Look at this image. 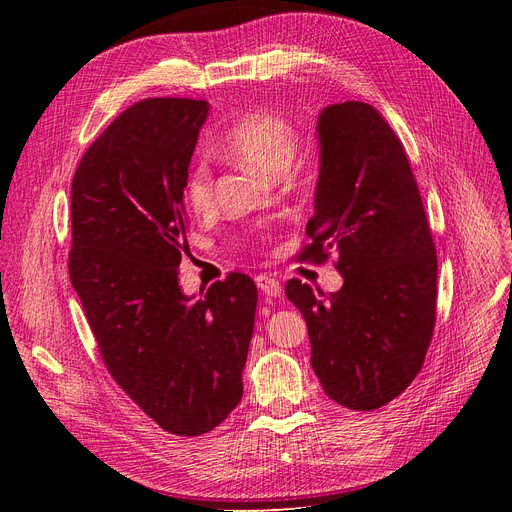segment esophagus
<instances>
[{"instance_id": "obj_1", "label": "esophagus", "mask_w": 512, "mask_h": 512, "mask_svg": "<svg viewBox=\"0 0 512 512\" xmlns=\"http://www.w3.org/2000/svg\"><path fill=\"white\" fill-rule=\"evenodd\" d=\"M255 282H257V288L263 292V294H267V297H280L282 294V284H280V280H276L274 276H267V274H259L257 278H255Z\"/></svg>"}]
</instances>
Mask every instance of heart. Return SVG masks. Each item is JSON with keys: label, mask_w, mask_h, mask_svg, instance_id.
Returning a JSON list of instances; mask_svg holds the SVG:
<instances>
[{"label": "heart", "mask_w": 512, "mask_h": 512, "mask_svg": "<svg viewBox=\"0 0 512 512\" xmlns=\"http://www.w3.org/2000/svg\"><path fill=\"white\" fill-rule=\"evenodd\" d=\"M299 134L297 128L284 116L257 110L242 116L232 124L220 139V151L251 170L278 176L282 174L297 153ZM186 205L197 213L213 205V182L209 168L197 164L184 184Z\"/></svg>", "instance_id": "b5f03b06"}]
</instances>
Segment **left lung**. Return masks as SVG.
Instances as JSON below:
<instances>
[{"instance_id": "1", "label": "left lung", "mask_w": 512, "mask_h": 512, "mask_svg": "<svg viewBox=\"0 0 512 512\" xmlns=\"http://www.w3.org/2000/svg\"><path fill=\"white\" fill-rule=\"evenodd\" d=\"M319 178L303 261L338 257L344 284L328 297L301 280L286 297L307 321L324 392L373 411L421 371L436 324L438 257L417 180L384 116L363 101L324 107Z\"/></svg>"}]
</instances>
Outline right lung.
Returning a JSON list of instances; mask_svg holds the SVG:
<instances>
[{"instance_id":"obj_1","label":"right lung","mask_w":512,"mask_h":512,"mask_svg":"<svg viewBox=\"0 0 512 512\" xmlns=\"http://www.w3.org/2000/svg\"><path fill=\"white\" fill-rule=\"evenodd\" d=\"M209 103L130 105L85 151L72 180L70 282L107 371L168 434L201 436L242 396L257 286L245 274L191 301L184 184Z\"/></svg>"}]
</instances>
